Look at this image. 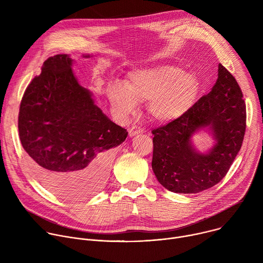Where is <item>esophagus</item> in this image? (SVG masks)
<instances>
[{
  "label": "esophagus",
  "instance_id": "34e87169",
  "mask_svg": "<svg viewBox=\"0 0 263 263\" xmlns=\"http://www.w3.org/2000/svg\"><path fill=\"white\" fill-rule=\"evenodd\" d=\"M143 132V130L137 126H133L129 129V136L130 137H133V136H136L138 134H141Z\"/></svg>",
  "mask_w": 263,
  "mask_h": 263
}]
</instances>
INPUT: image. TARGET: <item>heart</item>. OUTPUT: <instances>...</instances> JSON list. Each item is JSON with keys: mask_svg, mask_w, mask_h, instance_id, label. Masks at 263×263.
<instances>
[{"mask_svg": "<svg viewBox=\"0 0 263 263\" xmlns=\"http://www.w3.org/2000/svg\"><path fill=\"white\" fill-rule=\"evenodd\" d=\"M200 89V80L194 72L183 71L174 64H159L130 72L124 86L112 85L107 90V97L123 118L135 114L137 103L148 102L147 110L152 119L168 124L189 114Z\"/></svg>", "mask_w": 263, "mask_h": 263, "instance_id": "heart-1", "label": "heart"}]
</instances>
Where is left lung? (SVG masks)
I'll use <instances>...</instances> for the list:
<instances>
[{"instance_id": "left-lung-1", "label": "left lung", "mask_w": 263, "mask_h": 263, "mask_svg": "<svg viewBox=\"0 0 263 263\" xmlns=\"http://www.w3.org/2000/svg\"><path fill=\"white\" fill-rule=\"evenodd\" d=\"M246 118L240 87L219 63L211 91L182 119L152 131V168L158 182L177 194H198L217 184L241 147ZM202 130L214 139L206 153H200L192 142Z\"/></svg>"}]
</instances>
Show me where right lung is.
<instances>
[{
    "instance_id": "1",
    "label": "right lung",
    "mask_w": 263,
    "mask_h": 263,
    "mask_svg": "<svg viewBox=\"0 0 263 263\" xmlns=\"http://www.w3.org/2000/svg\"><path fill=\"white\" fill-rule=\"evenodd\" d=\"M72 62L67 54L45 61L22 99L18 132L42 183L58 196L79 199L104 186L114 147L128 132L95 104L91 91L74 76Z\"/></svg>"
}]
</instances>
